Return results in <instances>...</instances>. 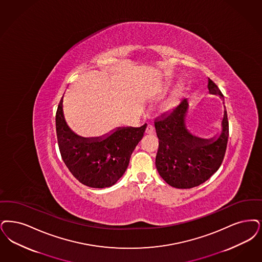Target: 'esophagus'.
<instances>
[{
    "label": "esophagus",
    "mask_w": 262,
    "mask_h": 262,
    "mask_svg": "<svg viewBox=\"0 0 262 262\" xmlns=\"http://www.w3.org/2000/svg\"><path fill=\"white\" fill-rule=\"evenodd\" d=\"M154 132H155V129H154L153 126H151V125H148V126H147L146 130H145V133H146L147 135H153Z\"/></svg>",
    "instance_id": "obj_1"
}]
</instances>
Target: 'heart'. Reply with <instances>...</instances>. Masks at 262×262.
Returning <instances> with one entry per match:
<instances>
[{"instance_id": "b5f03b06", "label": "heart", "mask_w": 262, "mask_h": 262, "mask_svg": "<svg viewBox=\"0 0 262 262\" xmlns=\"http://www.w3.org/2000/svg\"><path fill=\"white\" fill-rule=\"evenodd\" d=\"M180 90H181V88H179L178 92H180ZM176 105H177V100H176V98H173V99L168 100V102L166 103V108L167 109H172L173 107H176Z\"/></svg>"}]
</instances>
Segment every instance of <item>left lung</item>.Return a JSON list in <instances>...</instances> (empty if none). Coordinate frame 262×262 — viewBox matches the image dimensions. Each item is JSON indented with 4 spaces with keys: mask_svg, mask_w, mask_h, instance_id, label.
<instances>
[{
    "mask_svg": "<svg viewBox=\"0 0 262 262\" xmlns=\"http://www.w3.org/2000/svg\"><path fill=\"white\" fill-rule=\"evenodd\" d=\"M208 89L209 94L220 95L224 104L220 89L209 78ZM188 107L185 98L169 114H162L155 121L159 138L155 163L158 172L170 186L179 189L198 186L220 168L229 136L226 109L220 136L209 139L193 136L185 123Z\"/></svg>",
    "mask_w": 262,
    "mask_h": 262,
    "instance_id": "8db88e82",
    "label": "left lung"
}]
</instances>
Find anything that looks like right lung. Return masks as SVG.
<instances>
[{"mask_svg": "<svg viewBox=\"0 0 262 262\" xmlns=\"http://www.w3.org/2000/svg\"><path fill=\"white\" fill-rule=\"evenodd\" d=\"M63 96L55 116L56 136L64 164L74 178L92 188L114 185L123 177L147 124L117 127L109 135L82 137L68 126L63 115Z\"/></svg>", "mask_w": 262, "mask_h": 262, "instance_id": "right-lung-1", "label": "right lung"}]
</instances>
